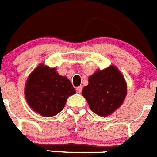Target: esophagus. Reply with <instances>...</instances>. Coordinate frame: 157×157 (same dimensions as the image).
<instances>
[{"label":"esophagus","mask_w":157,"mask_h":157,"mask_svg":"<svg viewBox=\"0 0 157 157\" xmlns=\"http://www.w3.org/2000/svg\"><path fill=\"white\" fill-rule=\"evenodd\" d=\"M82 90V86H78V87L76 88V91H77L78 93H81Z\"/></svg>","instance_id":"1"}]
</instances>
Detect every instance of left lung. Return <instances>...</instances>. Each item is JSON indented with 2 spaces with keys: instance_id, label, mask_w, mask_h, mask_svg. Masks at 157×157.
<instances>
[{
  "instance_id": "8db88e82",
  "label": "left lung",
  "mask_w": 157,
  "mask_h": 157,
  "mask_svg": "<svg viewBox=\"0 0 157 157\" xmlns=\"http://www.w3.org/2000/svg\"><path fill=\"white\" fill-rule=\"evenodd\" d=\"M88 82L82 94L94 113L105 117L122 105L126 97V82L115 66L98 70L90 76Z\"/></svg>"
}]
</instances>
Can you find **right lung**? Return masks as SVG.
<instances>
[{
	"mask_svg": "<svg viewBox=\"0 0 157 157\" xmlns=\"http://www.w3.org/2000/svg\"><path fill=\"white\" fill-rule=\"evenodd\" d=\"M25 98L29 106L44 117H52L65 106L68 97L75 90L67 77L56 68L40 64L30 74L25 85Z\"/></svg>",
	"mask_w": 157,
	"mask_h": 157,
	"instance_id": "1",
	"label": "right lung"
}]
</instances>
